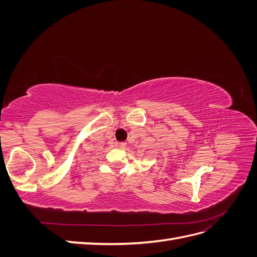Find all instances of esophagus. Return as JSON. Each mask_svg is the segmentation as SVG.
Segmentation results:
<instances>
[{
	"mask_svg": "<svg viewBox=\"0 0 257 257\" xmlns=\"http://www.w3.org/2000/svg\"><path fill=\"white\" fill-rule=\"evenodd\" d=\"M115 147H118V148H124V147H125V143L115 142Z\"/></svg>",
	"mask_w": 257,
	"mask_h": 257,
	"instance_id": "34e87169",
	"label": "esophagus"
}]
</instances>
